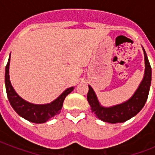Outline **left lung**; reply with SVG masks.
Here are the masks:
<instances>
[{
    "instance_id": "1",
    "label": "left lung",
    "mask_w": 155,
    "mask_h": 155,
    "mask_svg": "<svg viewBox=\"0 0 155 155\" xmlns=\"http://www.w3.org/2000/svg\"><path fill=\"white\" fill-rule=\"evenodd\" d=\"M142 50L144 52L145 59L144 76L137 90L126 101L109 107L101 105L94 90L88 85L89 90L87 96V101L91 106L92 112L96 114L97 117L99 118L100 120L112 124L125 122L137 115L144 107L151 84L152 71L147 53L143 47Z\"/></svg>"
}]
</instances>
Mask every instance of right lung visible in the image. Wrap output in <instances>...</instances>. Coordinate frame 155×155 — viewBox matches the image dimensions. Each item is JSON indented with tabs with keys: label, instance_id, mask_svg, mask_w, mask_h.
<instances>
[{
	"label": "right lung",
	"instance_id": "1",
	"mask_svg": "<svg viewBox=\"0 0 155 155\" xmlns=\"http://www.w3.org/2000/svg\"><path fill=\"white\" fill-rule=\"evenodd\" d=\"M9 63H10V55L8 58V63L5 67V74L6 93L11 106L18 115L30 122L41 124V123L47 122L51 118L60 113L65 97L72 92L74 87L67 88L65 91H63L59 97H57L51 103L43 104L30 103L22 99L15 92V90L11 84L9 80Z\"/></svg>",
	"mask_w": 155,
	"mask_h": 155
}]
</instances>
